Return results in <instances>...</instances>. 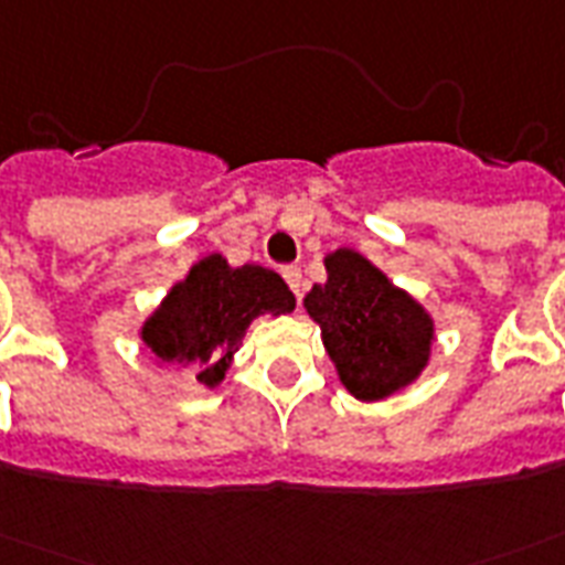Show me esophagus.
I'll use <instances>...</instances> for the list:
<instances>
[{
    "label": "esophagus",
    "mask_w": 565,
    "mask_h": 565,
    "mask_svg": "<svg viewBox=\"0 0 565 565\" xmlns=\"http://www.w3.org/2000/svg\"><path fill=\"white\" fill-rule=\"evenodd\" d=\"M284 281H287V287H290L296 296H301V290H305V278H301V269L299 266H284Z\"/></svg>",
    "instance_id": "obj_1"
}]
</instances>
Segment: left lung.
Returning <instances> with one entry per match:
<instances>
[{"mask_svg": "<svg viewBox=\"0 0 565 565\" xmlns=\"http://www.w3.org/2000/svg\"><path fill=\"white\" fill-rule=\"evenodd\" d=\"M326 273L329 281L313 284L305 296V311L322 329L343 387L355 399L373 403L412 385L436 340L424 305L352 248L331 252Z\"/></svg>", "mask_w": 565, "mask_h": 565, "instance_id": "obj_1", "label": "left lung"}]
</instances>
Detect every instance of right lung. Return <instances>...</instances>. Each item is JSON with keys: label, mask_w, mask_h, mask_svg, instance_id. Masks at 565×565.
<instances>
[{"label": "right lung", "mask_w": 565, "mask_h": 565, "mask_svg": "<svg viewBox=\"0 0 565 565\" xmlns=\"http://www.w3.org/2000/svg\"><path fill=\"white\" fill-rule=\"evenodd\" d=\"M296 296L264 266H231L222 254L198 260L141 326V340L162 364L195 367V379L218 385L260 313H290Z\"/></svg>", "instance_id": "1"}]
</instances>
